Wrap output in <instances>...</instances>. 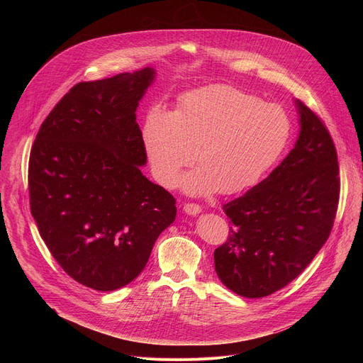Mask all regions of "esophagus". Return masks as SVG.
Wrapping results in <instances>:
<instances>
[{
    "label": "esophagus",
    "instance_id": "1",
    "mask_svg": "<svg viewBox=\"0 0 363 363\" xmlns=\"http://www.w3.org/2000/svg\"><path fill=\"white\" fill-rule=\"evenodd\" d=\"M184 211L189 216H196L201 213V206L198 203H194V202H186L184 205Z\"/></svg>",
    "mask_w": 363,
    "mask_h": 363
}]
</instances>
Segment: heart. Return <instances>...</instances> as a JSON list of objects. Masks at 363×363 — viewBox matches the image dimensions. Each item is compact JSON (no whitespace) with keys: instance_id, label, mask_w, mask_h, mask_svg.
Returning <instances> with one entry per match:
<instances>
[{"instance_id":"obj_1","label":"heart","mask_w":363,"mask_h":363,"mask_svg":"<svg viewBox=\"0 0 363 363\" xmlns=\"http://www.w3.org/2000/svg\"><path fill=\"white\" fill-rule=\"evenodd\" d=\"M290 135L283 108L225 84L181 96L174 113L152 109L142 130L152 172L164 186L172 188L196 160L199 168L182 181L191 195L254 186L281 158Z\"/></svg>"}]
</instances>
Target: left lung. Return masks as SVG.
<instances>
[{
    "label": "left lung",
    "mask_w": 363,
    "mask_h": 363,
    "mask_svg": "<svg viewBox=\"0 0 363 363\" xmlns=\"http://www.w3.org/2000/svg\"><path fill=\"white\" fill-rule=\"evenodd\" d=\"M300 135L283 162L242 196L225 203L227 241L216 248L220 280L242 297L286 287L313 260L336 218L340 177L323 121L296 100Z\"/></svg>",
    "instance_id": "8db88e82"
}]
</instances>
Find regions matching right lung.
Segmentation results:
<instances>
[{
  "label": "right lung",
  "instance_id": "obj_1",
  "mask_svg": "<svg viewBox=\"0 0 363 363\" xmlns=\"http://www.w3.org/2000/svg\"><path fill=\"white\" fill-rule=\"evenodd\" d=\"M153 69L73 86L30 152V210L55 260L99 291L129 284L177 216L175 198L140 172L136 108Z\"/></svg>",
  "mask_w": 363,
  "mask_h": 363
}]
</instances>
